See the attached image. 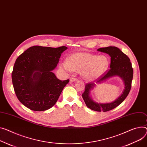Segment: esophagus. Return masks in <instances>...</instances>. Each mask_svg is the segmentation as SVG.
I'll list each match as a JSON object with an SVG mask.
<instances>
[{
    "mask_svg": "<svg viewBox=\"0 0 147 147\" xmlns=\"http://www.w3.org/2000/svg\"><path fill=\"white\" fill-rule=\"evenodd\" d=\"M77 80V79L76 78H74V77H71L70 78V81L71 82H75Z\"/></svg>",
    "mask_w": 147,
    "mask_h": 147,
    "instance_id": "esophagus-1",
    "label": "esophagus"
}]
</instances>
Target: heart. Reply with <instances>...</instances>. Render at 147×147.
I'll use <instances>...</instances> for the list:
<instances>
[{
  "instance_id": "b5f03b06",
  "label": "heart",
  "mask_w": 147,
  "mask_h": 147,
  "mask_svg": "<svg viewBox=\"0 0 147 147\" xmlns=\"http://www.w3.org/2000/svg\"><path fill=\"white\" fill-rule=\"evenodd\" d=\"M109 62L105 56L79 53L71 55L60 65L62 69L82 72L86 80H92L102 75L108 69Z\"/></svg>"
}]
</instances>
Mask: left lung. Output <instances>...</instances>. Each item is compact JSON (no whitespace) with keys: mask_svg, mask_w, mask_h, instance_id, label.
Segmentation results:
<instances>
[{"mask_svg":"<svg viewBox=\"0 0 147 147\" xmlns=\"http://www.w3.org/2000/svg\"><path fill=\"white\" fill-rule=\"evenodd\" d=\"M99 52L108 54L111 57L110 69L98 79L96 83H100L107 79L118 76L122 79L125 89L122 94L114 102L107 104H98L89 96L90 91L95 86L94 83H88L85 85V91L82 94V98L86 105L91 109L98 112H107L118 107L128 96L131 88L133 78V69L129 58L119 48L115 47H108L98 49Z\"/></svg>","mask_w":147,"mask_h":147,"instance_id":"1","label":"left lung"}]
</instances>
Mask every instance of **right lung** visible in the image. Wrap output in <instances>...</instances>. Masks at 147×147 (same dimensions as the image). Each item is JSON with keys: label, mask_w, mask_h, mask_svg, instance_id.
I'll return each mask as SVG.
<instances>
[{"label": "right lung", "mask_w": 147, "mask_h": 147, "mask_svg": "<svg viewBox=\"0 0 147 147\" xmlns=\"http://www.w3.org/2000/svg\"><path fill=\"white\" fill-rule=\"evenodd\" d=\"M66 47L33 46L16 59L12 73L16 95L20 102L35 111L52 108L57 102L69 80L61 81L52 71Z\"/></svg>", "instance_id": "add662e5"}]
</instances>
